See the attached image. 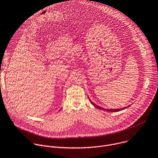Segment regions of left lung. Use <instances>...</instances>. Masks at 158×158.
<instances>
[{"label":"left lung","instance_id":"8db88e82","mask_svg":"<svg viewBox=\"0 0 158 158\" xmlns=\"http://www.w3.org/2000/svg\"><path fill=\"white\" fill-rule=\"evenodd\" d=\"M89 100L90 102L91 103V104H92L93 106H94V107H96V108H98V109H100V110H105V111H109V112H118V111L123 110L126 109V108L129 107V106H130H130H127V107H124V108H121V109H105V108H102L101 106H99L98 105H97L96 104H94L93 102H92L90 100L89 98Z\"/></svg>","mask_w":158,"mask_h":158}]
</instances>
